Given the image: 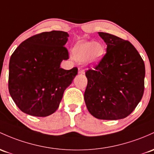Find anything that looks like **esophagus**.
Returning a JSON list of instances; mask_svg holds the SVG:
<instances>
[{
    "label": "esophagus",
    "instance_id": "34e87169",
    "mask_svg": "<svg viewBox=\"0 0 154 154\" xmlns=\"http://www.w3.org/2000/svg\"><path fill=\"white\" fill-rule=\"evenodd\" d=\"M78 73H79V74H82L85 73V71H84V69H83L80 68V69H78Z\"/></svg>",
    "mask_w": 154,
    "mask_h": 154
}]
</instances>
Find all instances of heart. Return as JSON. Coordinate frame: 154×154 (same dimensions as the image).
<instances>
[{"instance_id":"heart-1","label":"heart","mask_w":154,"mask_h":154,"mask_svg":"<svg viewBox=\"0 0 154 154\" xmlns=\"http://www.w3.org/2000/svg\"><path fill=\"white\" fill-rule=\"evenodd\" d=\"M74 58L79 62L88 60L91 63H98L104 54V47L102 44L94 41H80L74 45L72 50Z\"/></svg>"}]
</instances>
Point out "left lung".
Returning a JSON list of instances; mask_svg holds the SVG:
<instances>
[{
    "mask_svg": "<svg viewBox=\"0 0 154 154\" xmlns=\"http://www.w3.org/2000/svg\"><path fill=\"white\" fill-rule=\"evenodd\" d=\"M98 33L107 45V53L94 70L85 72L86 107L98 119H122L133 112L143 97L145 63L129 41Z\"/></svg>",
    "mask_w": 154,
    "mask_h": 154,
    "instance_id": "1",
    "label": "left lung"
}]
</instances>
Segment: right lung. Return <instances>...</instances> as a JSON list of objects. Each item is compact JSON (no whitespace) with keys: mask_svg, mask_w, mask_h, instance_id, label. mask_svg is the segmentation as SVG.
<instances>
[{"mask_svg":"<svg viewBox=\"0 0 154 154\" xmlns=\"http://www.w3.org/2000/svg\"><path fill=\"white\" fill-rule=\"evenodd\" d=\"M68 33L43 32L25 40L9 60L8 91L21 111L46 117L57 110L64 91L77 74V68H60L69 59L65 45Z\"/></svg>","mask_w":154,"mask_h":154,"instance_id":"obj_1","label":"right lung"}]
</instances>
